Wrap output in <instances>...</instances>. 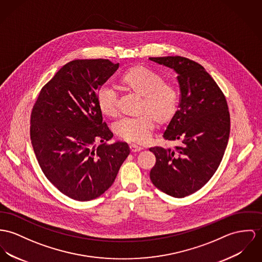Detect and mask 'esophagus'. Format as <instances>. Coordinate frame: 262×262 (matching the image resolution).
<instances>
[{
    "mask_svg": "<svg viewBox=\"0 0 262 262\" xmlns=\"http://www.w3.org/2000/svg\"><path fill=\"white\" fill-rule=\"evenodd\" d=\"M129 148H130V151H132V152H139V151L142 150V147L137 145V144H130V145H129Z\"/></svg>",
    "mask_w": 262,
    "mask_h": 262,
    "instance_id": "34e87169",
    "label": "esophagus"
}]
</instances>
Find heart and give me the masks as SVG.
<instances>
[{
    "mask_svg": "<svg viewBox=\"0 0 262 262\" xmlns=\"http://www.w3.org/2000/svg\"><path fill=\"white\" fill-rule=\"evenodd\" d=\"M121 88L142 98L141 113L144 115L133 119H123L116 125V133L123 141L144 143L151 137L155 120L159 124H166L176 117L180 95L178 89L162 80L160 75L142 66L129 68L121 77ZM101 114L115 118L119 114L117 92L110 86L100 89L97 97Z\"/></svg>",
    "mask_w": 262,
    "mask_h": 262,
    "instance_id": "1",
    "label": "heart"
}]
</instances>
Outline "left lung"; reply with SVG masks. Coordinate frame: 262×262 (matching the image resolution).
I'll return each mask as SVG.
<instances>
[{
	"mask_svg": "<svg viewBox=\"0 0 262 262\" xmlns=\"http://www.w3.org/2000/svg\"><path fill=\"white\" fill-rule=\"evenodd\" d=\"M149 60L174 70L181 90L180 108L163 134L181 145L150 147L157 161L149 177L162 192L181 199L201 189L219 168L230 133L228 106L217 83L196 61L180 56Z\"/></svg>",
	"mask_w": 262,
	"mask_h": 262,
	"instance_id": "obj_1",
	"label": "left lung"
}]
</instances>
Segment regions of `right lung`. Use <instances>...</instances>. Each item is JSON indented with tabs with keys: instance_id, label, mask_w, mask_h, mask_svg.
I'll return each mask as SVG.
<instances>
[{
	"instance_id": "add662e5",
	"label": "right lung",
	"mask_w": 262,
	"mask_h": 262,
	"mask_svg": "<svg viewBox=\"0 0 262 262\" xmlns=\"http://www.w3.org/2000/svg\"><path fill=\"white\" fill-rule=\"evenodd\" d=\"M119 69L111 60L66 63L40 90L31 115V141L46 178L79 202L107 190L129 155L126 142L107 144L113 133L98 106V92ZM101 142L96 148L94 144Z\"/></svg>"
}]
</instances>
